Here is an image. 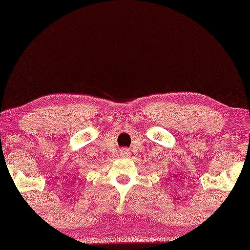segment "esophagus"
I'll return each instance as SVG.
<instances>
[{
	"mask_svg": "<svg viewBox=\"0 0 250 250\" xmlns=\"http://www.w3.org/2000/svg\"><path fill=\"white\" fill-rule=\"evenodd\" d=\"M129 154H130V151L128 149H123L122 150V155H125V156H129Z\"/></svg>",
	"mask_w": 250,
	"mask_h": 250,
	"instance_id": "1",
	"label": "esophagus"
}]
</instances>
